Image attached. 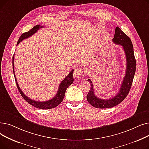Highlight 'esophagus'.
Masks as SVG:
<instances>
[{
  "instance_id": "1",
  "label": "esophagus",
  "mask_w": 149,
  "mask_h": 149,
  "mask_svg": "<svg viewBox=\"0 0 149 149\" xmlns=\"http://www.w3.org/2000/svg\"><path fill=\"white\" fill-rule=\"evenodd\" d=\"M83 74V70L80 68H75L74 72V76L75 78H80L81 77Z\"/></svg>"
}]
</instances>
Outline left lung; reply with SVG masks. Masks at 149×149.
<instances>
[{"label":"left lung","instance_id":"1","mask_svg":"<svg viewBox=\"0 0 149 149\" xmlns=\"http://www.w3.org/2000/svg\"><path fill=\"white\" fill-rule=\"evenodd\" d=\"M115 33L112 41L114 43L123 46L126 57V71L119 92L115 97L107 100L99 98L95 95L92 82L90 79H88V81L90 82L91 88L86 96L87 100L89 104L96 108H111L122 102L128 95L135 74L136 60L131 40L118 26L116 27Z\"/></svg>","mask_w":149,"mask_h":149}]
</instances>
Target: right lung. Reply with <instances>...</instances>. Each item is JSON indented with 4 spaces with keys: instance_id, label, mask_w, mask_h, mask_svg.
Instances as JSON below:
<instances>
[{
    "instance_id": "obj_1",
    "label": "right lung",
    "mask_w": 149,
    "mask_h": 149,
    "mask_svg": "<svg viewBox=\"0 0 149 149\" xmlns=\"http://www.w3.org/2000/svg\"><path fill=\"white\" fill-rule=\"evenodd\" d=\"M42 27L43 26H40V25H36L34 27H33L31 29H30L29 31H28V32H26L25 33L22 34L19 39L17 45H18L20 42L24 40V39L28 38L29 37H30L31 36H33L34 33H36L37 32V30H38L39 29L42 28ZM14 57L13 56V72H14V75L15 80V82H16L18 90H19V92L20 93L22 97L23 98V99H25L29 104H31L32 106L38 108V109H52V108L57 107L58 105H59L61 103V101L64 98L65 92H66L67 88L74 81V78H73L74 70H72L70 72V73L65 77V79L60 83L58 91L57 92V94L55 95L54 97H53L52 99H51L48 101H34L33 100H31V98H29L27 96H26L24 94V93L22 92V91L19 88V86L17 81L16 78H15V72H14Z\"/></svg>"
}]
</instances>
